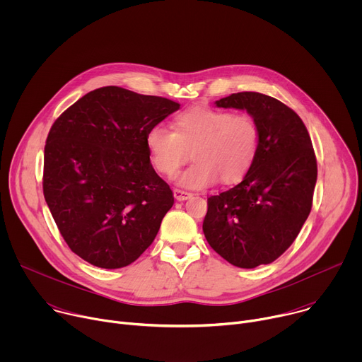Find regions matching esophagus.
Listing matches in <instances>:
<instances>
[{"instance_id": "obj_1", "label": "esophagus", "mask_w": 362, "mask_h": 362, "mask_svg": "<svg viewBox=\"0 0 362 362\" xmlns=\"http://www.w3.org/2000/svg\"><path fill=\"white\" fill-rule=\"evenodd\" d=\"M173 194H175V199L179 202H183V200H187L189 197H192V193H189L186 190H180V189H175Z\"/></svg>"}]
</instances>
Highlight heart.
Listing matches in <instances>:
<instances>
[{"instance_id":"1","label":"heart","mask_w":362,"mask_h":362,"mask_svg":"<svg viewBox=\"0 0 362 362\" xmlns=\"http://www.w3.org/2000/svg\"><path fill=\"white\" fill-rule=\"evenodd\" d=\"M261 130L249 115L211 107H192L173 122V132L154 126L146 136L153 166L172 176L190 156L194 160L175 182L186 189H203L219 177L232 185L242 180L259 153Z\"/></svg>"}]
</instances>
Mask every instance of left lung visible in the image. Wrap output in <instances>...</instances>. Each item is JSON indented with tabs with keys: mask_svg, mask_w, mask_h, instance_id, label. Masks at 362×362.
Segmentation results:
<instances>
[{
	"mask_svg": "<svg viewBox=\"0 0 362 362\" xmlns=\"http://www.w3.org/2000/svg\"><path fill=\"white\" fill-rule=\"evenodd\" d=\"M215 105L246 110L259 126L261 143L243 180L208 199L203 233L229 264L252 269L278 259L308 219L318 175L315 153L300 117L271 95L242 91Z\"/></svg>",
	"mask_w": 362,
	"mask_h": 362,
	"instance_id": "obj_1",
	"label": "left lung"
}]
</instances>
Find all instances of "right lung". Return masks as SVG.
Instances as JSON below:
<instances>
[{
  "instance_id": "right-lung-1",
  "label": "right lung",
  "mask_w": 362,
  "mask_h": 362,
  "mask_svg": "<svg viewBox=\"0 0 362 362\" xmlns=\"http://www.w3.org/2000/svg\"><path fill=\"white\" fill-rule=\"evenodd\" d=\"M179 109L173 100L109 86L83 95L51 127L44 197L86 262L124 268L156 238L175 197L150 163L146 136Z\"/></svg>"
}]
</instances>
